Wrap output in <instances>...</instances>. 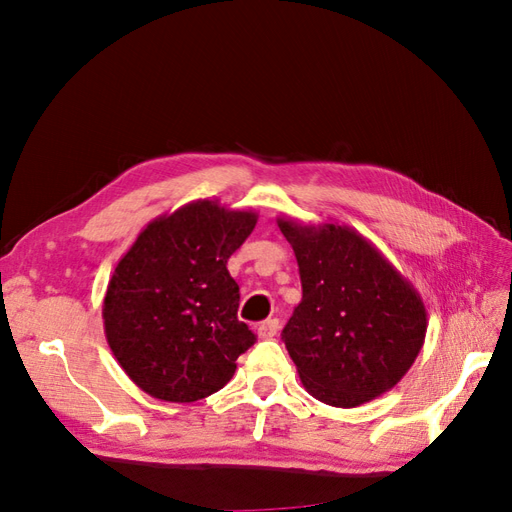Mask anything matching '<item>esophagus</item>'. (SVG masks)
<instances>
[{"label":"esophagus","mask_w":512,"mask_h":512,"mask_svg":"<svg viewBox=\"0 0 512 512\" xmlns=\"http://www.w3.org/2000/svg\"><path fill=\"white\" fill-rule=\"evenodd\" d=\"M277 331H280V320L277 318H269L265 322H260L256 327V333L260 339H271L277 335Z\"/></svg>","instance_id":"obj_1"}]
</instances>
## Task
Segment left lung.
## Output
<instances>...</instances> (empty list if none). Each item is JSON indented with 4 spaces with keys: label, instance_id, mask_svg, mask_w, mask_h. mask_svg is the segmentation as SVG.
I'll return each mask as SVG.
<instances>
[{
    "label": "left lung",
    "instance_id": "1",
    "mask_svg": "<svg viewBox=\"0 0 512 512\" xmlns=\"http://www.w3.org/2000/svg\"><path fill=\"white\" fill-rule=\"evenodd\" d=\"M277 226L299 262L303 299L282 339L307 393L356 408L391 391L425 342L421 294L350 226Z\"/></svg>",
    "mask_w": 512,
    "mask_h": 512
}]
</instances>
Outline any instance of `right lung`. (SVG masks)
<instances>
[{"mask_svg": "<svg viewBox=\"0 0 512 512\" xmlns=\"http://www.w3.org/2000/svg\"><path fill=\"white\" fill-rule=\"evenodd\" d=\"M256 220L252 209L194 200L149 222L117 262L102 303L106 342L147 395L209 397L256 342L237 318L239 284L226 269Z\"/></svg>", "mask_w": 512, "mask_h": 512, "instance_id": "obj_1", "label": "right lung"}]
</instances>
